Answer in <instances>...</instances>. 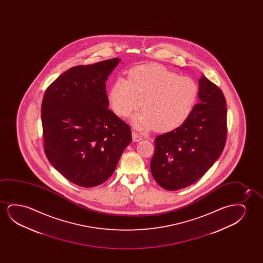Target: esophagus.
I'll use <instances>...</instances> for the list:
<instances>
[{"mask_svg": "<svg viewBox=\"0 0 263 263\" xmlns=\"http://www.w3.org/2000/svg\"><path fill=\"white\" fill-rule=\"evenodd\" d=\"M132 137H133L134 142H139L143 139V137L135 131L132 132Z\"/></svg>", "mask_w": 263, "mask_h": 263, "instance_id": "1", "label": "esophagus"}]
</instances>
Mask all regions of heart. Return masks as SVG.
Returning a JSON list of instances; mask_svg holds the SVG:
<instances>
[{"mask_svg":"<svg viewBox=\"0 0 263 263\" xmlns=\"http://www.w3.org/2000/svg\"><path fill=\"white\" fill-rule=\"evenodd\" d=\"M198 95V84L191 77L179 76L162 65H144L131 69L127 80L119 77L113 82L108 101L113 112L123 119L140 105L143 109L134 116V126L167 133L186 122Z\"/></svg>","mask_w":263,"mask_h":263,"instance_id":"1","label":"heart"}]
</instances>
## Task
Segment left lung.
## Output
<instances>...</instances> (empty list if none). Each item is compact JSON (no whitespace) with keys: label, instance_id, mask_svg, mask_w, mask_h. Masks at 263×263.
Wrapping results in <instances>:
<instances>
[{"label":"left lung","instance_id":"8db88e82","mask_svg":"<svg viewBox=\"0 0 263 263\" xmlns=\"http://www.w3.org/2000/svg\"><path fill=\"white\" fill-rule=\"evenodd\" d=\"M199 102L183 125L155 141L152 175L167 191L199 180L219 158L227 141V101L223 91L202 74Z\"/></svg>","mask_w":263,"mask_h":263}]
</instances>
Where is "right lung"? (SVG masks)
Masks as SVG:
<instances>
[{
	"label": "right lung",
	"mask_w": 263,
	"mask_h": 263,
	"mask_svg": "<svg viewBox=\"0 0 263 263\" xmlns=\"http://www.w3.org/2000/svg\"><path fill=\"white\" fill-rule=\"evenodd\" d=\"M119 61L72 67L44 95L45 154L54 169L81 187L108 180L132 141L130 126L108 108L106 81Z\"/></svg>",
	"instance_id": "obj_1"
}]
</instances>
